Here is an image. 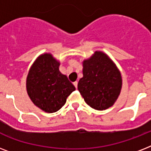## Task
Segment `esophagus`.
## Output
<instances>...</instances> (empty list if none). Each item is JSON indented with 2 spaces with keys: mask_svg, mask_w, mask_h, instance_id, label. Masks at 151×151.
<instances>
[{
  "mask_svg": "<svg viewBox=\"0 0 151 151\" xmlns=\"http://www.w3.org/2000/svg\"><path fill=\"white\" fill-rule=\"evenodd\" d=\"M73 85H74L76 88H78V81H74V82H73Z\"/></svg>",
  "mask_w": 151,
  "mask_h": 151,
  "instance_id": "1",
  "label": "esophagus"
}]
</instances>
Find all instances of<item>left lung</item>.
I'll return each instance as SVG.
<instances>
[{"mask_svg":"<svg viewBox=\"0 0 151 151\" xmlns=\"http://www.w3.org/2000/svg\"><path fill=\"white\" fill-rule=\"evenodd\" d=\"M122 75L114 63L102 52L83 61V78L78 89L85 103L97 110L114 105L121 92Z\"/></svg>","mask_w":151,"mask_h":151,"instance_id":"1","label":"left lung"}]
</instances>
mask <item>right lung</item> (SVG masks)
I'll return each mask as SVG.
<instances>
[{
    "mask_svg": "<svg viewBox=\"0 0 151 151\" xmlns=\"http://www.w3.org/2000/svg\"><path fill=\"white\" fill-rule=\"evenodd\" d=\"M59 62L49 53L41 55L29 69L27 91L34 105L47 113L62 108L75 87L59 70Z\"/></svg>",
    "mask_w": 151,
    "mask_h": 151,
    "instance_id": "add662e5",
    "label": "right lung"
}]
</instances>
